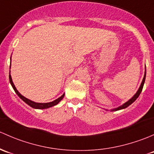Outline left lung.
<instances>
[{
	"label": "left lung",
	"mask_w": 154,
	"mask_h": 154,
	"mask_svg": "<svg viewBox=\"0 0 154 154\" xmlns=\"http://www.w3.org/2000/svg\"><path fill=\"white\" fill-rule=\"evenodd\" d=\"M145 77H146V66H145V75H144V78L143 79H142V83H141L140 85V87H139V88L138 89L137 92L136 93V94L134 95V96H133L132 98H131V99H129L128 101H126V102L125 103V104H123L122 105L119 106V107H116V108H114V109H111V111H116V110H122V109H125L126 108V107H128V106L131 105L132 103H134V101L136 100V99H137L138 97H139V96L140 95L141 92H142V88H143V86H144V84H145ZM106 110H108L106 109Z\"/></svg>",
	"instance_id": "obj_1"
}]
</instances>
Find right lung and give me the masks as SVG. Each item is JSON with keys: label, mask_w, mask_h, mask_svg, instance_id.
<instances>
[{"label": "right lung", "mask_w": 154, "mask_h": 154, "mask_svg": "<svg viewBox=\"0 0 154 154\" xmlns=\"http://www.w3.org/2000/svg\"><path fill=\"white\" fill-rule=\"evenodd\" d=\"M11 59V58H10ZM11 68V63H10V67ZM9 82H10L11 85H12V88L14 89V90H15V93H16L17 95L19 96V97L20 98V99H22L23 101H24L26 104H27L28 105H29L30 107H32V108H35V109H47L49 108V107H53V106L56 105V104H58V103L60 102L61 100L63 99V98L64 97V93L61 96H60L59 98H58L57 99H55V100H54L53 101H51V102H48V103H38V102H35V101H32V100H29V99H28L27 98L24 97L23 96H22L21 94H20V93L18 91V90H17L16 88H15V85H14L13 82H12V77H11V75H10V71H9Z\"/></svg>", "instance_id": "right-lung-1"}]
</instances>
